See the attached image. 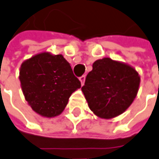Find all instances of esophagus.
<instances>
[{"label": "esophagus", "instance_id": "1", "mask_svg": "<svg viewBox=\"0 0 159 159\" xmlns=\"http://www.w3.org/2000/svg\"><path fill=\"white\" fill-rule=\"evenodd\" d=\"M80 82H81V84L84 85V81H85V75H82L81 77L79 78Z\"/></svg>", "mask_w": 159, "mask_h": 159}]
</instances>
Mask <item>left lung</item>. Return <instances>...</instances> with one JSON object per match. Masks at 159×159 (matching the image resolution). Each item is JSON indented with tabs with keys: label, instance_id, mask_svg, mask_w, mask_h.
<instances>
[{
	"label": "left lung",
	"instance_id": "1",
	"mask_svg": "<svg viewBox=\"0 0 159 159\" xmlns=\"http://www.w3.org/2000/svg\"><path fill=\"white\" fill-rule=\"evenodd\" d=\"M140 82L139 74L132 66L107 57L92 64L82 91L93 113L109 120L120 115L131 106Z\"/></svg>",
	"mask_w": 159,
	"mask_h": 159
}]
</instances>
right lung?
Listing matches in <instances>:
<instances>
[{
    "label": "right lung",
    "mask_w": 159,
    "mask_h": 159,
    "mask_svg": "<svg viewBox=\"0 0 159 159\" xmlns=\"http://www.w3.org/2000/svg\"><path fill=\"white\" fill-rule=\"evenodd\" d=\"M19 80L31 109L42 117L53 118L64 111L81 82L62 54L37 53L21 64Z\"/></svg>",
    "instance_id": "1"
}]
</instances>
